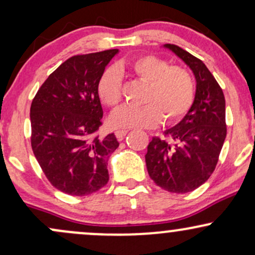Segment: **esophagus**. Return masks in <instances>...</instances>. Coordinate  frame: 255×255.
<instances>
[{
  "mask_svg": "<svg viewBox=\"0 0 255 255\" xmlns=\"http://www.w3.org/2000/svg\"><path fill=\"white\" fill-rule=\"evenodd\" d=\"M127 133H128L127 129H118L115 131V135L119 140H122L126 136V134H127Z\"/></svg>",
  "mask_w": 255,
  "mask_h": 255,
  "instance_id": "1",
  "label": "esophagus"
}]
</instances>
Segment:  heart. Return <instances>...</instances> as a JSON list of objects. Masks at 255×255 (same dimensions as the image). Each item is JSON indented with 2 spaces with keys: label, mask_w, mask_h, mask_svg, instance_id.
Here are the masks:
<instances>
[{
  "label": "heart",
  "mask_w": 255,
  "mask_h": 255,
  "mask_svg": "<svg viewBox=\"0 0 255 255\" xmlns=\"http://www.w3.org/2000/svg\"><path fill=\"white\" fill-rule=\"evenodd\" d=\"M121 74H131L146 83L144 105L116 110L110 118L114 128L156 127L163 120L174 124L186 115L194 101V81L186 69L169 66L154 55H145L103 73L98 95L107 107L115 108L121 102Z\"/></svg>",
  "instance_id": "1"
}]
</instances>
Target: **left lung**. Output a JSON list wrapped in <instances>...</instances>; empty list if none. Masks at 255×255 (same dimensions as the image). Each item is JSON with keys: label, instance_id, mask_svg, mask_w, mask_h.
Here are the masks:
<instances>
[{"label": "left lung", "instance_id": "1", "mask_svg": "<svg viewBox=\"0 0 255 255\" xmlns=\"http://www.w3.org/2000/svg\"><path fill=\"white\" fill-rule=\"evenodd\" d=\"M174 52L193 72L195 95L184 118L166 129V139L152 137L146 166L157 186L171 193H188L206 182L217 165L227 136L223 91L211 72L188 51L172 44Z\"/></svg>", "mask_w": 255, "mask_h": 255}]
</instances>
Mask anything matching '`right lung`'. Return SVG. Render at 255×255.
Here are the masks:
<instances>
[{"instance_id": "add662e5", "label": "right lung", "mask_w": 255, "mask_h": 255, "mask_svg": "<svg viewBox=\"0 0 255 255\" xmlns=\"http://www.w3.org/2000/svg\"><path fill=\"white\" fill-rule=\"evenodd\" d=\"M111 49L78 55L49 75L31 104V145L40 168L58 191L83 197L109 181L108 160L119 147L115 134L98 135L103 108L98 83Z\"/></svg>"}]
</instances>
